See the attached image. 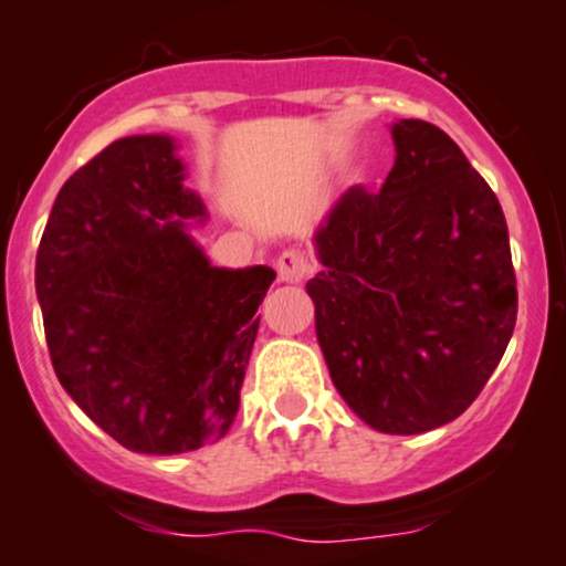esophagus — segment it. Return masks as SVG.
<instances>
[{"label":"esophagus","instance_id":"34e87169","mask_svg":"<svg viewBox=\"0 0 566 566\" xmlns=\"http://www.w3.org/2000/svg\"><path fill=\"white\" fill-rule=\"evenodd\" d=\"M308 271H312V263H308L306 254L298 252V249H290V252L279 254V260H276L279 282L298 284L308 276Z\"/></svg>","mask_w":566,"mask_h":566}]
</instances>
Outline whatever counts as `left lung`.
I'll use <instances>...</instances> for the list:
<instances>
[{"instance_id": "8db88e82", "label": "left lung", "mask_w": 566, "mask_h": 566, "mask_svg": "<svg viewBox=\"0 0 566 566\" xmlns=\"http://www.w3.org/2000/svg\"><path fill=\"white\" fill-rule=\"evenodd\" d=\"M379 195L353 187L314 233L317 342L366 426L423 433L455 420L502 360L518 314L507 222L485 178L433 124H390Z\"/></svg>"}]
</instances>
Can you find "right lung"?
<instances>
[{
	"mask_svg": "<svg viewBox=\"0 0 566 566\" xmlns=\"http://www.w3.org/2000/svg\"><path fill=\"white\" fill-rule=\"evenodd\" d=\"M170 135L111 143L67 178L34 265L62 388L133 453L176 455L233 426L273 268H217L189 230Z\"/></svg>",
	"mask_w": 566,
	"mask_h": 566,
	"instance_id": "right-lung-1",
	"label": "right lung"
}]
</instances>
